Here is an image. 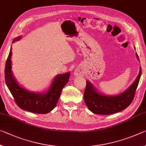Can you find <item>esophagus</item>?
Returning a JSON list of instances; mask_svg holds the SVG:
<instances>
[{"label": "esophagus", "mask_w": 146, "mask_h": 146, "mask_svg": "<svg viewBox=\"0 0 146 146\" xmlns=\"http://www.w3.org/2000/svg\"><path fill=\"white\" fill-rule=\"evenodd\" d=\"M74 75L75 76H80L82 75V71L80 69L77 68L75 70V72H74Z\"/></svg>", "instance_id": "1"}]
</instances>
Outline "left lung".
Masks as SVG:
<instances>
[{"label": "left lung", "instance_id": "obj_1", "mask_svg": "<svg viewBox=\"0 0 146 146\" xmlns=\"http://www.w3.org/2000/svg\"><path fill=\"white\" fill-rule=\"evenodd\" d=\"M136 56L139 61L137 53H136ZM141 73L142 69L140 67L139 73L135 81L126 90L115 96H109L101 93L92 83L87 80L84 94L86 105L92 112L96 114H112L125 109L133 100L135 91L139 83Z\"/></svg>", "mask_w": 146, "mask_h": 146}]
</instances>
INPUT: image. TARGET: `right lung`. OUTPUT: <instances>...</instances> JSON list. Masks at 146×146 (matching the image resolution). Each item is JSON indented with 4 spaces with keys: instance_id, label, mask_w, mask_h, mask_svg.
Segmentation results:
<instances>
[{
    "instance_id": "1",
    "label": "right lung",
    "mask_w": 146,
    "mask_h": 146,
    "mask_svg": "<svg viewBox=\"0 0 146 146\" xmlns=\"http://www.w3.org/2000/svg\"><path fill=\"white\" fill-rule=\"evenodd\" d=\"M21 36L13 40L19 41ZM10 48L5 66V80L15 103L21 109L36 114H47L56 106L63 88L69 81L70 72L57 75L53 78L47 90L41 92L29 91L20 86L11 70V52Z\"/></svg>"
}]
</instances>
